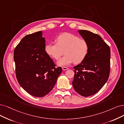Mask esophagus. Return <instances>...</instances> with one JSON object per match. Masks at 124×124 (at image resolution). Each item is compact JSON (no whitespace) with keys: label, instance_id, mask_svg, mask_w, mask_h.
<instances>
[{"label":"esophagus","instance_id":"obj_1","mask_svg":"<svg viewBox=\"0 0 124 124\" xmlns=\"http://www.w3.org/2000/svg\"><path fill=\"white\" fill-rule=\"evenodd\" d=\"M68 69V68L67 67H62V70H67Z\"/></svg>","mask_w":124,"mask_h":124}]
</instances>
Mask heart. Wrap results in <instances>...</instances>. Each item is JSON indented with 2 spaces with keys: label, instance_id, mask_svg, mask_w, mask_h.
Listing matches in <instances>:
<instances>
[{
  "label": "heart",
  "instance_id": "b5f03b06",
  "mask_svg": "<svg viewBox=\"0 0 124 124\" xmlns=\"http://www.w3.org/2000/svg\"><path fill=\"white\" fill-rule=\"evenodd\" d=\"M55 43H48L45 52L49 57L58 61L64 54L65 56L57 62L59 66H65L74 62L78 64L87 56L89 45L86 40L68 33L60 34L54 40Z\"/></svg>",
  "mask_w": 124,
  "mask_h": 124
}]
</instances>
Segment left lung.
Returning a JSON list of instances; mask_svg holds the SVG:
<instances>
[{"mask_svg":"<svg viewBox=\"0 0 124 124\" xmlns=\"http://www.w3.org/2000/svg\"><path fill=\"white\" fill-rule=\"evenodd\" d=\"M79 33L87 41L89 50L84 61L75 67L72 84L77 93L89 97L101 89L108 79L110 69V49L98 34L86 30Z\"/></svg>","mask_w":124,"mask_h":124,"instance_id":"left-lung-1","label":"left lung"}]
</instances>
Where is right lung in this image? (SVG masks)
<instances>
[{
    "label": "right lung",
    "instance_id": "right-lung-1",
    "mask_svg": "<svg viewBox=\"0 0 124 124\" xmlns=\"http://www.w3.org/2000/svg\"><path fill=\"white\" fill-rule=\"evenodd\" d=\"M45 40L42 31L23 38L14 52L15 71L18 83L27 93L43 97L54 88L62 72L45 52Z\"/></svg>",
    "mask_w": 124,
    "mask_h": 124
}]
</instances>
